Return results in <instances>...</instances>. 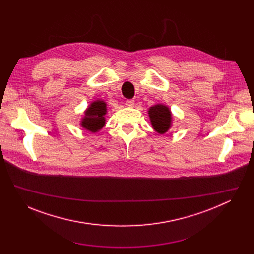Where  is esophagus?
Segmentation results:
<instances>
[{
	"mask_svg": "<svg viewBox=\"0 0 254 254\" xmlns=\"http://www.w3.org/2000/svg\"><path fill=\"white\" fill-rule=\"evenodd\" d=\"M126 105H127V107H133L134 106V100H132V99L127 100Z\"/></svg>",
	"mask_w": 254,
	"mask_h": 254,
	"instance_id": "1",
	"label": "esophagus"
}]
</instances>
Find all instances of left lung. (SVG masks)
<instances>
[{
  "label": "left lung",
  "mask_w": 254,
  "mask_h": 254,
  "mask_svg": "<svg viewBox=\"0 0 254 254\" xmlns=\"http://www.w3.org/2000/svg\"><path fill=\"white\" fill-rule=\"evenodd\" d=\"M149 117L153 128L160 134L166 133L172 127L173 116L169 106L158 103L149 108Z\"/></svg>",
  "instance_id": "8db88e82"
}]
</instances>
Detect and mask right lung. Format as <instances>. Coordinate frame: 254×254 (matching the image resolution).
Masks as SVG:
<instances>
[{
    "instance_id": "right-lung-1",
    "label": "right lung",
    "mask_w": 254,
    "mask_h": 254,
    "mask_svg": "<svg viewBox=\"0 0 254 254\" xmlns=\"http://www.w3.org/2000/svg\"><path fill=\"white\" fill-rule=\"evenodd\" d=\"M106 113V102L102 99H96L92 101L84 111V116L80 121V126L90 132H97L105 125L104 116Z\"/></svg>"
}]
</instances>
